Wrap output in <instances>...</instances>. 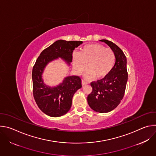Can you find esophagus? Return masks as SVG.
Returning a JSON list of instances; mask_svg holds the SVG:
<instances>
[{
  "label": "esophagus",
  "mask_w": 156,
  "mask_h": 156,
  "mask_svg": "<svg viewBox=\"0 0 156 156\" xmlns=\"http://www.w3.org/2000/svg\"><path fill=\"white\" fill-rule=\"evenodd\" d=\"M81 84H82V86H86V84H87V82H86L85 81H84V80H82V81H81Z\"/></svg>",
  "instance_id": "obj_1"
}]
</instances>
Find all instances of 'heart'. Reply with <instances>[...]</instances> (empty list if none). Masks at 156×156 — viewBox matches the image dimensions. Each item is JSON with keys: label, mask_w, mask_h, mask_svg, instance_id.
Masks as SVG:
<instances>
[{"label": "heart", "mask_w": 156, "mask_h": 156, "mask_svg": "<svg viewBox=\"0 0 156 156\" xmlns=\"http://www.w3.org/2000/svg\"><path fill=\"white\" fill-rule=\"evenodd\" d=\"M115 63V55L110 48L100 44H90L83 46L79 53L73 55V70L80 75L86 68L84 76L87 80L96 77L98 80L106 78L112 72Z\"/></svg>", "instance_id": "b5f03b06"}]
</instances>
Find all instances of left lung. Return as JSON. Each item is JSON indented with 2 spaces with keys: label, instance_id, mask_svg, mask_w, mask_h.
<instances>
[{
  "label": "left lung",
  "instance_id": "left-lung-1",
  "mask_svg": "<svg viewBox=\"0 0 156 156\" xmlns=\"http://www.w3.org/2000/svg\"><path fill=\"white\" fill-rule=\"evenodd\" d=\"M100 41L105 42L114 51L115 63L112 72L106 78L91 83L93 91L88 95L87 101L90 107L96 112L107 113L115 108L123 98L128 81L126 58L114 42L106 39Z\"/></svg>",
  "mask_w": 156,
  "mask_h": 156
}]
</instances>
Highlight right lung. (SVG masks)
<instances>
[{
	"label": "right lung",
	"mask_w": 156,
	"mask_h": 156,
	"mask_svg": "<svg viewBox=\"0 0 156 156\" xmlns=\"http://www.w3.org/2000/svg\"><path fill=\"white\" fill-rule=\"evenodd\" d=\"M82 43V41L58 40L41 53L33 66L34 98L42 112L50 117H58L69 112L74 94L82 86L81 80L78 76H68L59 84L51 87L44 83L42 78L44 69L49 63L58 58L70 65L73 50Z\"/></svg>",
	"instance_id": "right-lung-1"
}]
</instances>
